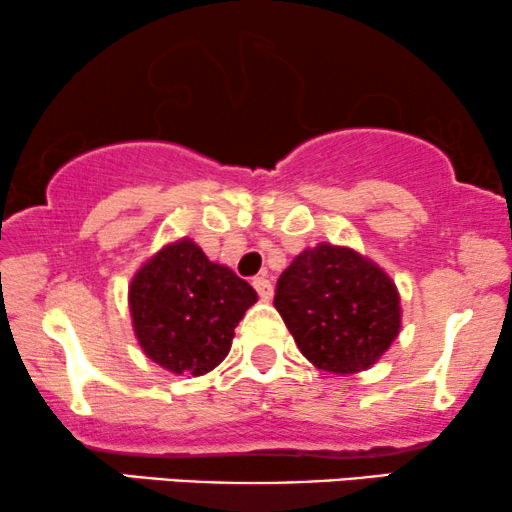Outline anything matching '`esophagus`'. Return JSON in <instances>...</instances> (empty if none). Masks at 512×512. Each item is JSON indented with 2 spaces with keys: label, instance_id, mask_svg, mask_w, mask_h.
<instances>
[{
  "label": "esophagus",
  "instance_id": "obj_1",
  "mask_svg": "<svg viewBox=\"0 0 512 512\" xmlns=\"http://www.w3.org/2000/svg\"><path fill=\"white\" fill-rule=\"evenodd\" d=\"M254 289L258 291V296H261V301H270L272 298V284L268 277H256Z\"/></svg>",
  "mask_w": 512,
  "mask_h": 512
}]
</instances>
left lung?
Here are the masks:
<instances>
[{
	"label": "left lung",
	"mask_w": 512,
	"mask_h": 512,
	"mask_svg": "<svg viewBox=\"0 0 512 512\" xmlns=\"http://www.w3.org/2000/svg\"><path fill=\"white\" fill-rule=\"evenodd\" d=\"M275 308L305 360L341 376L374 367L402 327L388 272L327 242L301 251L282 272Z\"/></svg>",
	"instance_id": "left-lung-1"
}]
</instances>
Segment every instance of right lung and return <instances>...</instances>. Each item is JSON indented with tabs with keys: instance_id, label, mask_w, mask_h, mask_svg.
Masks as SVG:
<instances>
[{
	"instance_id": "add662e5",
	"label": "right lung",
	"mask_w": 512,
	"mask_h": 512,
	"mask_svg": "<svg viewBox=\"0 0 512 512\" xmlns=\"http://www.w3.org/2000/svg\"><path fill=\"white\" fill-rule=\"evenodd\" d=\"M258 301L228 265L195 242L162 247L129 284V310L143 353L178 376H202L230 353L235 327Z\"/></svg>"
}]
</instances>
